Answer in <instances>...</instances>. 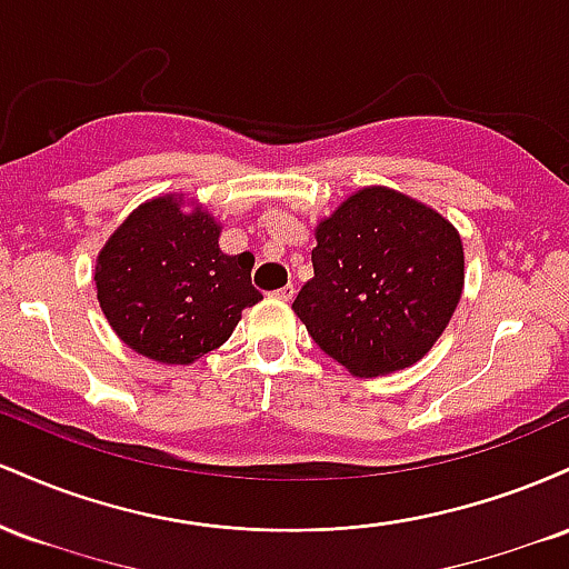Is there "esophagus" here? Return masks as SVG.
I'll return each mask as SVG.
<instances>
[{"mask_svg": "<svg viewBox=\"0 0 569 569\" xmlns=\"http://www.w3.org/2000/svg\"><path fill=\"white\" fill-rule=\"evenodd\" d=\"M293 293H297V289H293V286L289 283V286H283V289H278V291H276V297H278V299H283V302H291Z\"/></svg>", "mask_w": 569, "mask_h": 569, "instance_id": "obj_1", "label": "esophagus"}]
</instances>
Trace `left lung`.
Wrapping results in <instances>:
<instances>
[{
	"mask_svg": "<svg viewBox=\"0 0 569 569\" xmlns=\"http://www.w3.org/2000/svg\"><path fill=\"white\" fill-rule=\"evenodd\" d=\"M312 276L293 312L326 356L356 377L420 361L466 283L460 234L426 202L363 187L316 227Z\"/></svg>",
	"mask_w": 569,
	"mask_h": 569,
	"instance_id": "obj_1",
	"label": "left lung"
}]
</instances>
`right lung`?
<instances>
[{
	"instance_id": "obj_1",
	"label": "right lung",
	"mask_w": 569,
	"mask_h": 569,
	"mask_svg": "<svg viewBox=\"0 0 569 569\" xmlns=\"http://www.w3.org/2000/svg\"><path fill=\"white\" fill-rule=\"evenodd\" d=\"M179 194L147 200L96 259L98 305L114 335L158 363H192L230 339L240 312L262 293L253 257L219 248L221 224Z\"/></svg>"
}]
</instances>
